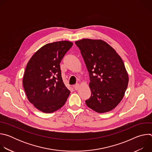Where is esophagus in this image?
<instances>
[{
	"label": "esophagus",
	"instance_id": "esophagus-1",
	"mask_svg": "<svg viewBox=\"0 0 152 152\" xmlns=\"http://www.w3.org/2000/svg\"><path fill=\"white\" fill-rule=\"evenodd\" d=\"M79 86H80V85H79V83H76V84H75V86H74L75 90H77L79 88Z\"/></svg>",
	"mask_w": 152,
	"mask_h": 152
}]
</instances>
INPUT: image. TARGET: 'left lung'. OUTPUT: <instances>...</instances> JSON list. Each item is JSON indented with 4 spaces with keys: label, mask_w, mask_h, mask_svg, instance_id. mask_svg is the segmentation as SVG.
Returning <instances> with one entry per match:
<instances>
[{
    "label": "left lung",
    "mask_w": 152,
    "mask_h": 152,
    "mask_svg": "<svg viewBox=\"0 0 152 152\" xmlns=\"http://www.w3.org/2000/svg\"><path fill=\"white\" fill-rule=\"evenodd\" d=\"M75 43L90 76L91 95L86 104L99 113L111 111L121 102L127 87L129 77L123 60L104 41L83 39Z\"/></svg>",
    "instance_id": "left-lung-1"
}]
</instances>
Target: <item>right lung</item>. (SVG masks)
Listing matches in <instances>:
<instances>
[{
  "mask_svg": "<svg viewBox=\"0 0 152 152\" xmlns=\"http://www.w3.org/2000/svg\"><path fill=\"white\" fill-rule=\"evenodd\" d=\"M73 43L68 41L49 43L29 61L23 79L29 101L41 112L53 113L66 103L70 91L64 85L60 63Z\"/></svg>",
  "mask_w": 152,
  "mask_h": 152,
  "instance_id": "obj_1",
  "label": "right lung"
}]
</instances>
